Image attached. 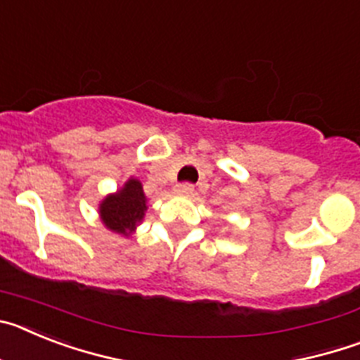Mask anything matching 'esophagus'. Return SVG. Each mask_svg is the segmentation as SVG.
<instances>
[{
    "mask_svg": "<svg viewBox=\"0 0 360 360\" xmlns=\"http://www.w3.org/2000/svg\"><path fill=\"white\" fill-rule=\"evenodd\" d=\"M174 193H176V195H180V196H191L193 193H195V186H193V184H189V182L178 184V186L174 187Z\"/></svg>",
    "mask_w": 360,
    "mask_h": 360,
    "instance_id": "34e87169",
    "label": "esophagus"
}]
</instances>
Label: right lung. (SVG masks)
<instances>
[{"mask_svg":"<svg viewBox=\"0 0 360 360\" xmlns=\"http://www.w3.org/2000/svg\"><path fill=\"white\" fill-rule=\"evenodd\" d=\"M148 198L144 195L141 180L129 178L117 193L108 195L98 205V216L103 219L106 229L129 236L136 225L144 219L148 211Z\"/></svg>","mask_w":360,"mask_h":360,"instance_id":"obj_1","label":"right lung"}]
</instances>
